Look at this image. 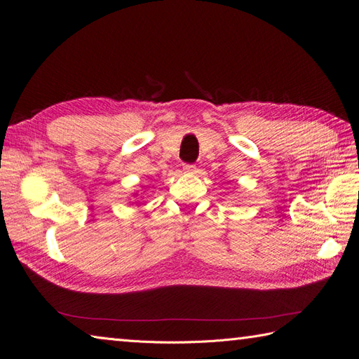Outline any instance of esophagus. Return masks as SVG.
<instances>
[{"label": "esophagus", "instance_id": "esophagus-1", "mask_svg": "<svg viewBox=\"0 0 359 359\" xmlns=\"http://www.w3.org/2000/svg\"><path fill=\"white\" fill-rule=\"evenodd\" d=\"M182 170L187 172V173H193V172H196V166H194V165H189V163H186V165L182 166Z\"/></svg>", "mask_w": 359, "mask_h": 359}]
</instances>
